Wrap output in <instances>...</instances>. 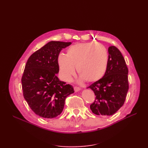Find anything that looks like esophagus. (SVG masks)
<instances>
[{
  "mask_svg": "<svg viewBox=\"0 0 148 148\" xmlns=\"http://www.w3.org/2000/svg\"><path fill=\"white\" fill-rule=\"evenodd\" d=\"M80 89H80L78 87H77V86H75L74 87V90H75V92H78L79 91H80Z\"/></svg>",
  "mask_w": 148,
  "mask_h": 148,
  "instance_id": "obj_1",
  "label": "esophagus"
}]
</instances>
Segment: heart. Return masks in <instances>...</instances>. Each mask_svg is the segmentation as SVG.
I'll use <instances>...</instances> for the list:
<instances>
[{"label": "heart", "instance_id": "b5f03b06", "mask_svg": "<svg viewBox=\"0 0 148 148\" xmlns=\"http://www.w3.org/2000/svg\"><path fill=\"white\" fill-rule=\"evenodd\" d=\"M108 59V52L102 44L89 42L71 46L66 50V55L60 53L58 56L57 63L64 81H70L77 67L80 80L86 79L92 83L104 77Z\"/></svg>", "mask_w": 148, "mask_h": 148}]
</instances>
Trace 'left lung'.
<instances>
[{"label": "left lung", "mask_w": 148, "mask_h": 148, "mask_svg": "<svg viewBox=\"0 0 148 148\" xmlns=\"http://www.w3.org/2000/svg\"><path fill=\"white\" fill-rule=\"evenodd\" d=\"M108 52V65L104 77L88 87L96 96L90 109L98 115L114 114L123 105L128 90V70L122 53L112 46Z\"/></svg>", "instance_id": "1"}]
</instances>
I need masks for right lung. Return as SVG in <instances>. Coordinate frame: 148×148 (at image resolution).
Masks as SVG:
<instances>
[{"mask_svg":"<svg viewBox=\"0 0 148 148\" xmlns=\"http://www.w3.org/2000/svg\"><path fill=\"white\" fill-rule=\"evenodd\" d=\"M71 42L50 41L33 53L25 65L21 78L23 96L30 108L40 117L52 119L64 109L66 97L74 92L72 86L57 77V57Z\"/></svg>","mask_w":148,"mask_h":148,"instance_id":"right-lung-1","label":"right lung"}]
</instances>
